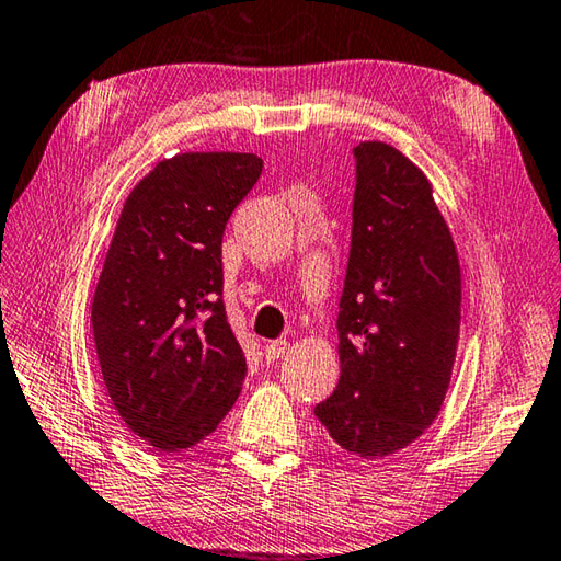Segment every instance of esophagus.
<instances>
[{"instance_id":"1","label":"esophagus","mask_w":561,"mask_h":561,"mask_svg":"<svg viewBox=\"0 0 561 561\" xmlns=\"http://www.w3.org/2000/svg\"><path fill=\"white\" fill-rule=\"evenodd\" d=\"M284 352H287V342L284 340H274L270 344H265V359L272 364V362H279Z\"/></svg>"}]
</instances>
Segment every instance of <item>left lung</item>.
I'll use <instances>...</instances> for the list:
<instances>
[{
  "mask_svg": "<svg viewBox=\"0 0 561 561\" xmlns=\"http://www.w3.org/2000/svg\"><path fill=\"white\" fill-rule=\"evenodd\" d=\"M352 243L340 296V380L316 404L337 446L366 460L436 420L460 330V265L432 183L383 141L354 147Z\"/></svg>",
  "mask_w": 561,
  "mask_h": 561,
  "instance_id": "1",
  "label": "left lung"
}]
</instances>
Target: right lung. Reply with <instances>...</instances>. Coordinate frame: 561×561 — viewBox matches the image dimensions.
Masks as SVG:
<instances>
[{
	"label": "right lung",
	"mask_w": 561,
	"mask_h": 561,
	"mask_svg": "<svg viewBox=\"0 0 561 561\" xmlns=\"http://www.w3.org/2000/svg\"><path fill=\"white\" fill-rule=\"evenodd\" d=\"M260 173L255 153H178L141 178L117 219L93 294V342L113 408L159 450L199 444L241 392L221 238Z\"/></svg>",
	"instance_id": "add662e5"
}]
</instances>
